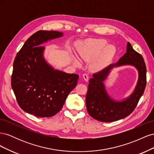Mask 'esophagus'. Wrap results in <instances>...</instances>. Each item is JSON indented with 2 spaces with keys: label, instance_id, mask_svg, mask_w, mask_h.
Wrapping results in <instances>:
<instances>
[{
  "label": "esophagus",
  "instance_id": "1",
  "mask_svg": "<svg viewBox=\"0 0 154 154\" xmlns=\"http://www.w3.org/2000/svg\"><path fill=\"white\" fill-rule=\"evenodd\" d=\"M83 78L85 80V81H86V82L88 81V75L87 74H83Z\"/></svg>",
  "mask_w": 154,
  "mask_h": 154
}]
</instances>
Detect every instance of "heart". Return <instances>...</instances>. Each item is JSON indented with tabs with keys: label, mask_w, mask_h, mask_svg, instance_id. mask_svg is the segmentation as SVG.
Segmentation results:
<instances>
[{
	"label": "heart",
	"mask_w": 154,
	"mask_h": 154,
	"mask_svg": "<svg viewBox=\"0 0 154 154\" xmlns=\"http://www.w3.org/2000/svg\"><path fill=\"white\" fill-rule=\"evenodd\" d=\"M107 42L104 39H87L78 44L77 51L80 57L85 61H90L99 57L100 58L96 62V66L101 65L114 57L116 53V49L112 45H108ZM74 63L79 66L78 60L74 58Z\"/></svg>",
	"instance_id": "1"
}]
</instances>
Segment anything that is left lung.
<instances>
[{
	"label": "left lung",
	"mask_w": 154,
	"mask_h": 154,
	"mask_svg": "<svg viewBox=\"0 0 154 154\" xmlns=\"http://www.w3.org/2000/svg\"><path fill=\"white\" fill-rule=\"evenodd\" d=\"M124 64H131L138 70L139 80L134 92L128 99L120 102L114 101L107 94L103 81L113 67ZM146 84V67L144 59L128 42L127 52L118 62L94 73L89 80L86 95L88 113L92 118L102 122H113L127 117L136 109Z\"/></svg>",
	"instance_id": "8db88e82"
}]
</instances>
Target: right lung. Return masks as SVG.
Instances as JSON below:
<instances>
[{"mask_svg": "<svg viewBox=\"0 0 154 154\" xmlns=\"http://www.w3.org/2000/svg\"><path fill=\"white\" fill-rule=\"evenodd\" d=\"M63 36L61 32L40 30L26 40L13 62L11 87L18 105L36 117H52L62 109L75 88L79 76L54 70L43 57L41 44Z\"/></svg>", "mask_w": 154, "mask_h": 154, "instance_id": "1", "label": "right lung"}]
</instances>
